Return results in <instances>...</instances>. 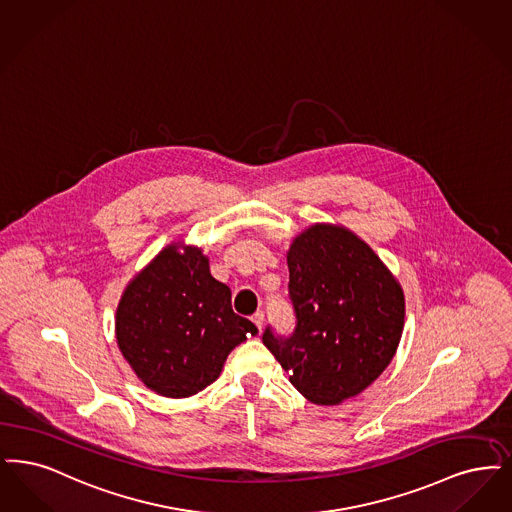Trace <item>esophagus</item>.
Segmentation results:
<instances>
[{
    "label": "esophagus",
    "instance_id": "34e87169",
    "mask_svg": "<svg viewBox=\"0 0 512 512\" xmlns=\"http://www.w3.org/2000/svg\"><path fill=\"white\" fill-rule=\"evenodd\" d=\"M252 323L258 327V331H262L264 327V312H256L252 315Z\"/></svg>",
    "mask_w": 512,
    "mask_h": 512
}]
</instances>
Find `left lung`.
<instances>
[{
    "mask_svg": "<svg viewBox=\"0 0 512 512\" xmlns=\"http://www.w3.org/2000/svg\"><path fill=\"white\" fill-rule=\"evenodd\" d=\"M294 331L269 325L267 350L292 386L319 405L363 392L388 367L403 331V292L377 254L344 227L317 223L290 246Z\"/></svg>",
    "mask_w": 512,
    "mask_h": 512,
    "instance_id": "1",
    "label": "left lung"
}]
</instances>
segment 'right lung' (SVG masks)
Returning <instances> with one entry per match:
<instances>
[{"instance_id": "right-lung-1", "label": "right lung", "mask_w": 512, "mask_h": 512, "mask_svg": "<svg viewBox=\"0 0 512 512\" xmlns=\"http://www.w3.org/2000/svg\"><path fill=\"white\" fill-rule=\"evenodd\" d=\"M258 333L231 308L200 248H164L124 290L116 312L122 356L147 388L189 398L222 373L229 352Z\"/></svg>"}]
</instances>
